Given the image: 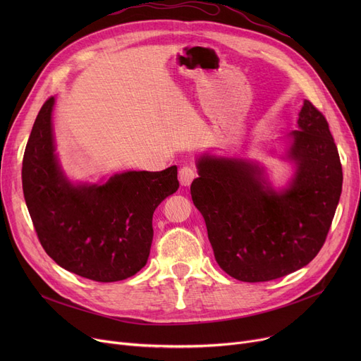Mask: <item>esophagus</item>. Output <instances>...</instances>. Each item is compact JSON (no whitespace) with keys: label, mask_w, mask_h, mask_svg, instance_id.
Returning <instances> with one entry per match:
<instances>
[{"label":"esophagus","mask_w":361,"mask_h":361,"mask_svg":"<svg viewBox=\"0 0 361 361\" xmlns=\"http://www.w3.org/2000/svg\"><path fill=\"white\" fill-rule=\"evenodd\" d=\"M196 178V171L192 166H181L178 171V180L181 183V185H190L192 181Z\"/></svg>","instance_id":"1"}]
</instances>
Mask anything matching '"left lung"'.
I'll list each match as a JSON object with an SVG mask.
<instances>
[{
    "label": "left lung",
    "mask_w": 361,
    "mask_h": 361,
    "mask_svg": "<svg viewBox=\"0 0 361 361\" xmlns=\"http://www.w3.org/2000/svg\"><path fill=\"white\" fill-rule=\"evenodd\" d=\"M290 133L297 173L288 190L274 192L262 169L240 159L203 157L193 203L204 218L221 269L244 282L298 271L325 244L343 190V166L329 124L310 101Z\"/></svg>",
    "instance_id": "1"
}]
</instances>
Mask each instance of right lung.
I'll return each mask as SVG.
<instances>
[{
	"label": "right lung",
	"mask_w": 361,
	"mask_h": 361,
	"mask_svg": "<svg viewBox=\"0 0 361 361\" xmlns=\"http://www.w3.org/2000/svg\"><path fill=\"white\" fill-rule=\"evenodd\" d=\"M48 98L26 145L22 181L27 209L47 255L61 268L98 282L137 274L154 238L152 216L177 192V166L128 171L102 185L70 184L54 154Z\"/></svg>",
	"instance_id": "1"
}]
</instances>
